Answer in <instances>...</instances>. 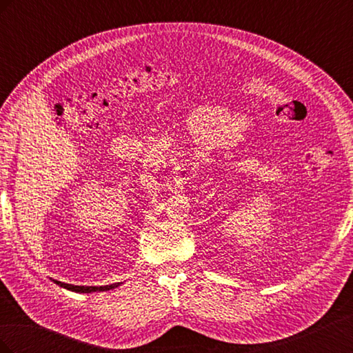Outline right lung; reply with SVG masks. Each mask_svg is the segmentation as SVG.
Listing matches in <instances>:
<instances>
[{"instance_id": "right-lung-1", "label": "right lung", "mask_w": 353, "mask_h": 353, "mask_svg": "<svg viewBox=\"0 0 353 353\" xmlns=\"http://www.w3.org/2000/svg\"><path fill=\"white\" fill-rule=\"evenodd\" d=\"M57 283L60 287H65L68 290L77 292V293H91V292H104V290H110V288H114L119 285L117 284H112V285H104V287H88V285H73V284H66V283H60V281H54Z\"/></svg>"}]
</instances>
